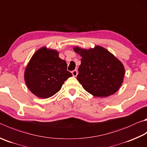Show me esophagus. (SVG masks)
<instances>
[{"instance_id":"obj_1","label":"esophagus","mask_w":147,"mask_h":147,"mask_svg":"<svg viewBox=\"0 0 147 147\" xmlns=\"http://www.w3.org/2000/svg\"><path fill=\"white\" fill-rule=\"evenodd\" d=\"M72 74H73V76L76 77L77 75H78V71H77L76 70H74V71H72Z\"/></svg>"}]
</instances>
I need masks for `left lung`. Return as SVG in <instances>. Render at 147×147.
<instances>
[{
  "label": "left lung",
  "instance_id": "8db88e82",
  "mask_svg": "<svg viewBox=\"0 0 147 147\" xmlns=\"http://www.w3.org/2000/svg\"><path fill=\"white\" fill-rule=\"evenodd\" d=\"M81 56L77 80L84 89L96 97H107L118 91L125 74L120 61L101 46L84 49L74 47Z\"/></svg>",
  "mask_w": 147,
  "mask_h": 147
}]
</instances>
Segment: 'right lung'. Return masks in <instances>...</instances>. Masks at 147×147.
I'll return each mask as SVG.
<instances>
[{"label":"right lung","mask_w":147,"mask_h":147,"mask_svg":"<svg viewBox=\"0 0 147 147\" xmlns=\"http://www.w3.org/2000/svg\"><path fill=\"white\" fill-rule=\"evenodd\" d=\"M67 66L57 51L46 47L40 48L33 55L26 68L24 79L27 87L38 98L52 96L73 76L67 70Z\"/></svg>","instance_id":"obj_1"}]
</instances>
